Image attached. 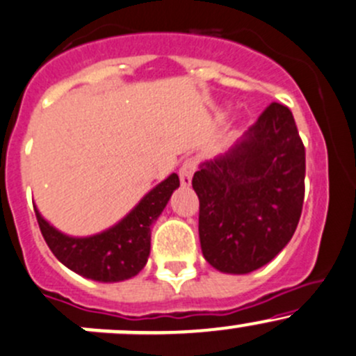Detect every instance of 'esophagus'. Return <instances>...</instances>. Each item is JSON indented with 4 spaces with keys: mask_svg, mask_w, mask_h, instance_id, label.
Returning <instances> with one entry per match:
<instances>
[{
    "mask_svg": "<svg viewBox=\"0 0 356 356\" xmlns=\"http://www.w3.org/2000/svg\"><path fill=\"white\" fill-rule=\"evenodd\" d=\"M197 169V162L196 159H186L184 163L181 165L179 169V177H181V184L187 187L191 186V181H193V175L194 172Z\"/></svg>",
    "mask_w": 356,
    "mask_h": 356,
    "instance_id": "obj_1",
    "label": "esophagus"
}]
</instances>
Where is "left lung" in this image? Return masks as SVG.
Instances as JSON below:
<instances>
[{
    "label": "left lung",
    "instance_id": "1",
    "mask_svg": "<svg viewBox=\"0 0 356 356\" xmlns=\"http://www.w3.org/2000/svg\"><path fill=\"white\" fill-rule=\"evenodd\" d=\"M306 152L291 109L272 103L226 154L199 163V240L211 267L250 273L291 241L304 202Z\"/></svg>",
    "mask_w": 356,
    "mask_h": 356
}]
</instances>
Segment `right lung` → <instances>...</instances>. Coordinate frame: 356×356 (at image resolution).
<instances>
[{
  "mask_svg": "<svg viewBox=\"0 0 356 356\" xmlns=\"http://www.w3.org/2000/svg\"><path fill=\"white\" fill-rule=\"evenodd\" d=\"M179 187V175L170 174L140 199L123 220L91 236H69L58 232L35 208L47 245L60 264L86 279L121 282L135 277L150 255V228Z\"/></svg>",
  "mask_w": 356,
  "mask_h": 356,
  "instance_id": "1",
  "label": "right lung"
}]
</instances>
